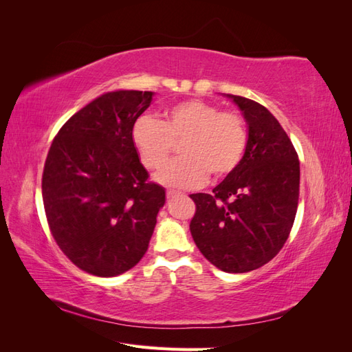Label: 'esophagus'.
Returning <instances> with one entry per match:
<instances>
[{
  "mask_svg": "<svg viewBox=\"0 0 352 352\" xmlns=\"http://www.w3.org/2000/svg\"><path fill=\"white\" fill-rule=\"evenodd\" d=\"M166 195H167V198H168V199H172V198H175V197L180 195V192H177V190H173V189H168L167 192H166Z\"/></svg>",
  "mask_w": 352,
  "mask_h": 352,
  "instance_id": "obj_1",
  "label": "esophagus"
}]
</instances>
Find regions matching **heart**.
<instances>
[{"label": "heart", "mask_w": 352, "mask_h": 352, "mask_svg": "<svg viewBox=\"0 0 352 352\" xmlns=\"http://www.w3.org/2000/svg\"><path fill=\"white\" fill-rule=\"evenodd\" d=\"M180 144L182 158L167 163L154 179L158 184L192 189L206 182L210 172L226 176L241 163L247 150L248 132L235 111H220L202 100L177 102L160 120L141 116L132 127V144L148 168L162 167L175 142Z\"/></svg>", "instance_id": "obj_1"}]
</instances>
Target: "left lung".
<instances>
[{"instance_id": "8db88e82", "label": "left lung", "mask_w": 352, "mask_h": 352, "mask_svg": "<svg viewBox=\"0 0 352 352\" xmlns=\"http://www.w3.org/2000/svg\"><path fill=\"white\" fill-rule=\"evenodd\" d=\"M248 126L247 150L212 194H192L190 235L217 269L247 273L269 263L292 229L300 197V160L276 117L252 100L225 94Z\"/></svg>"}]
</instances>
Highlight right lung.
I'll return each mask as SVG.
<instances>
[{
  "label": "right lung",
  "instance_id": "right-lung-1",
  "mask_svg": "<svg viewBox=\"0 0 352 352\" xmlns=\"http://www.w3.org/2000/svg\"><path fill=\"white\" fill-rule=\"evenodd\" d=\"M154 92L113 91L63 124L48 151L42 199L50 230L79 269L111 278L132 269L148 250L163 186L132 144V127Z\"/></svg>",
  "mask_w": 352,
  "mask_h": 352
}]
</instances>
